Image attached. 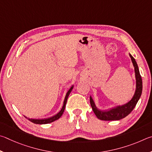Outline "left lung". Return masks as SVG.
Wrapping results in <instances>:
<instances>
[{
  "instance_id": "1",
  "label": "left lung",
  "mask_w": 152,
  "mask_h": 152,
  "mask_svg": "<svg viewBox=\"0 0 152 152\" xmlns=\"http://www.w3.org/2000/svg\"><path fill=\"white\" fill-rule=\"evenodd\" d=\"M130 57L132 58L133 65L134 66L135 78H136V89H135V94L132 99L129 102L122 106H118L115 108L111 109L109 111H101L96 107L95 103L92 97H90V104L92 107L95 115L98 119L104 121H113L119 120V119L126 118L127 115L132 112L134 107L136 105L138 100L140 99L142 93V79L140 75L139 69H138L137 64L135 58L129 54Z\"/></svg>"
}]
</instances>
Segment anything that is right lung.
Segmentation results:
<instances>
[{
  "label": "right lung",
  "mask_w": 152,
  "mask_h": 152,
  "mask_svg": "<svg viewBox=\"0 0 152 152\" xmlns=\"http://www.w3.org/2000/svg\"><path fill=\"white\" fill-rule=\"evenodd\" d=\"M73 88V86H72L70 89L69 90L68 92L66 93V96L65 98V100H64V103H63V107L61 109V110L58 112L57 115H55L54 116L51 117V118H47V119H30V118H27L26 117H25L26 118H27L29 121L33 122L34 124H49V123H51V122L55 121L56 120H57L58 119H59L61 115H63V113L64 112V110H65V105H66V101H67L68 99V97L69 94H70V93L71 92L72 89Z\"/></svg>",
  "instance_id": "1"
}]
</instances>
